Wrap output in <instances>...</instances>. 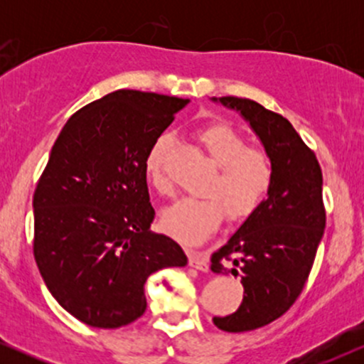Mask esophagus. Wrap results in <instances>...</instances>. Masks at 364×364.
I'll list each match as a JSON object with an SVG mask.
<instances>
[{
    "label": "esophagus",
    "mask_w": 364,
    "mask_h": 364,
    "mask_svg": "<svg viewBox=\"0 0 364 364\" xmlns=\"http://www.w3.org/2000/svg\"><path fill=\"white\" fill-rule=\"evenodd\" d=\"M188 258H190V265L193 267V269L200 270V272H208V258H207L205 253H203V252H190Z\"/></svg>",
    "instance_id": "34e87169"
}]
</instances>
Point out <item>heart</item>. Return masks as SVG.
I'll list each match as a JSON object with an SVG mask.
<instances>
[{
    "mask_svg": "<svg viewBox=\"0 0 364 364\" xmlns=\"http://www.w3.org/2000/svg\"><path fill=\"white\" fill-rule=\"evenodd\" d=\"M208 156L217 164L208 178L207 195L186 196L166 208L162 224L166 231L188 245L202 243L223 223L224 210L231 223L252 217L269 195L274 181L272 161L260 149L248 147L243 135L224 123L207 124L198 132ZM173 135L161 133L145 154V173L159 193L173 190L168 176V157Z\"/></svg>",
    "mask_w": 364,
    "mask_h": 364,
    "instance_id": "1",
    "label": "heart"
}]
</instances>
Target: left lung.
<instances>
[{"mask_svg": "<svg viewBox=\"0 0 364 364\" xmlns=\"http://www.w3.org/2000/svg\"><path fill=\"white\" fill-rule=\"evenodd\" d=\"M212 101L248 121L274 168L272 186L260 208L210 258L212 272L240 275L245 287L240 308L214 316L215 327L248 332L277 320L301 294L325 229L323 178L313 150L284 116L250 99Z\"/></svg>", "mask_w": 364, "mask_h": 364, "instance_id": "1", "label": "left lung"}]
</instances>
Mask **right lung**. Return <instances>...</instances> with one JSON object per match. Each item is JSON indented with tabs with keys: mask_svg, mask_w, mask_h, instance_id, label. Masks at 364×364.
I'll list each match as a JSON object with an SVG mask.
<instances>
[{
	"mask_svg": "<svg viewBox=\"0 0 364 364\" xmlns=\"http://www.w3.org/2000/svg\"><path fill=\"white\" fill-rule=\"evenodd\" d=\"M190 99L116 90L66 121L34 193V257L75 318L118 328L144 315L145 281L185 267L176 241L150 231L145 154Z\"/></svg>",
	"mask_w": 364,
	"mask_h": 364,
	"instance_id": "obj_1",
	"label": "right lung"
}]
</instances>
